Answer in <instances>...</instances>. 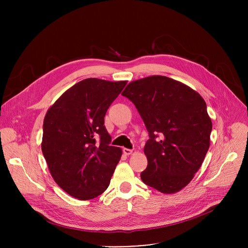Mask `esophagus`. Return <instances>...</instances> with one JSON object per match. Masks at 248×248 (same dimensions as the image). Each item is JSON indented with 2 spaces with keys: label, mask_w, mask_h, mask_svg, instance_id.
Returning a JSON list of instances; mask_svg holds the SVG:
<instances>
[{
  "label": "esophagus",
  "mask_w": 248,
  "mask_h": 248,
  "mask_svg": "<svg viewBox=\"0 0 248 248\" xmlns=\"http://www.w3.org/2000/svg\"><path fill=\"white\" fill-rule=\"evenodd\" d=\"M123 152H124V155L128 156V155H130V154L132 153V150H131V149H127V148H124V149H123Z\"/></svg>",
  "instance_id": "1"
}]
</instances>
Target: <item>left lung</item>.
<instances>
[{"label":"left lung","instance_id":"1","mask_svg":"<svg viewBox=\"0 0 248 248\" xmlns=\"http://www.w3.org/2000/svg\"><path fill=\"white\" fill-rule=\"evenodd\" d=\"M122 95L135 105L149 133L144 146L148 165L141 180L163 193L180 191L191 182L210 146L212 122L204 99L163 76L132 81Z\"/></svg>","mask_w":248,"mask_h":248}]
</instances>
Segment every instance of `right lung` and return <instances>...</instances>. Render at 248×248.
<instances>
[{
    "label": "right lung",
    "mask_w": 248,
    "mask_h": 248,
    "mask_svg": "<svg viewBox=\"0 0 248 248\" xmlns=\"http://www.w3.org/2000/svg\"><path fill=\"white\" fill-rule=\"evenodd\" d=\"M125 85L86 78L66 90L45 116L43 155L54 181L75 198H95L110 185L122 149L110 145L104 117Z\"/></svg>",
    "instance_id": "add662e5"
}]
</instances>
